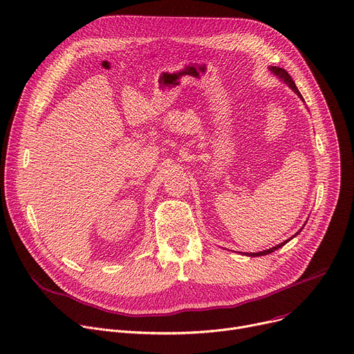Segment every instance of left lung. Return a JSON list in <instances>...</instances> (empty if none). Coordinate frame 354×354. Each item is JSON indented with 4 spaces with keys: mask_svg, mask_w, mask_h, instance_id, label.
I'll use <instances>...</instances> for the list:
<instances>
[{
    "mask_svg": "<svg viewBox=\"0 0 354 354\" xmlns=\"http://www.w3.org/2000/svg\"><path fill=\"white\" fill-rule=\"evenodd\" d=\"M270 71H271V73L274 75V76H277L281 82H283L285 84H288L289 87H291L298 95H299V97L302 99V102H304V97H302V94L299 93V90H298V87L295 86V82L292 80V77L291 76H289V73L285 71V69H282V68H278V66H270ZM304 226H305V224H304ZM304 227H301V230H302ZM299 230V232H301ZM299 232L297 233V234H294L291 239H288V240H285L283 243H281V244H278V245H275V247H272V248H268V250H264V251H259V252H243L244 255H248V257H260V255H267V254H271L272 251H275V250H278V248H281L282 245H285L289 240H292L295 236H298L299 234Z\"/></svg>",
    "mask_w": 354,
    "mask_h": 354,
    "instance_id": "1",
    "label": "left lung"
}]
</instances>
